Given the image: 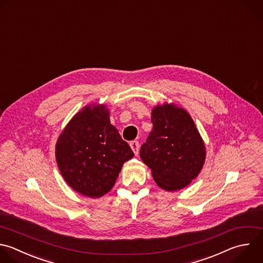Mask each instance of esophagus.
<instances>
[{
  "label": "esophagus",
  "instance_id": "1",
  "mask_svg": "<svg viewBox=\"0 0 263 263\" xmlns=\"http://www.w3.org/2000/svg\"><path fill=\"white\" fill-rule=\"evenodd\" d=\"M130 148L133 149V151H134V153H135V155H138L139 154V142L138 141H132L130 142Z\"/></svg>",
  "mask_w": 263,
  "mask_h": 263
}]
</instances>
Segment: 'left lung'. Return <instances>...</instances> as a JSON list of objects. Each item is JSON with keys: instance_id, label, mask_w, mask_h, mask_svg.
<instances>
[{"instance_id": "1", "label": "left lung", "mask_w": 263, "mask_h": 263, "mask_svg": "<svg viewBox=\"0 0 263 263\" xmlns=\"http://www.w3.org/2000/svg\"><path fill=\"white\" fill-rule=\"evenodd\" d=\"M153 128L142 145L140 156L151 168L156 184L180 190L191 183L205 159L203 141L190 115L174 104L156 106L151 113Z\"/></svg>"}]
</instances>
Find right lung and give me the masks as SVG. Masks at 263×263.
<instances>
[{
    "label": "right lung",
    "mask_w": 263,
    "mask_h": 263,
    "mask_svg": "<svg viewBox=\"0 0 263 263\" xmlns=\"http://www.w3.org/2000/svg\"><path fill=\"white\" fill-rule=\"evenodd\" d=\"M55 157L75 191L98 198L112 189L134 152L110 123L106 106L98 105L84 107L71 119L58 140Z\"/></svg>",
    "instance_id": "right-lung-1"
}]
</instances>
